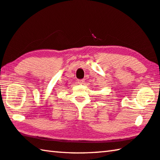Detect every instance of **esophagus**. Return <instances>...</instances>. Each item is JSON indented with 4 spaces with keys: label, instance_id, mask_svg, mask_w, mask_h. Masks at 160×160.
Instances as JSON below:
<instances>
[{
    "label": "esophagus",
    "instance_id": "esophagus-1",
    "mask_svg": "<svg viewBox=\"0 0 160 160\" xmlns=\"http://www.w3.org/2000/svg\"><path fill=\"white\" fill-rule=\"evenodd\" d=\"M78 83H83L84 82H85V80L84 79H80V80H78Z\"/></svg>",
    "mask_w": 160,
    "mask_h": 160
}]
</instances>
